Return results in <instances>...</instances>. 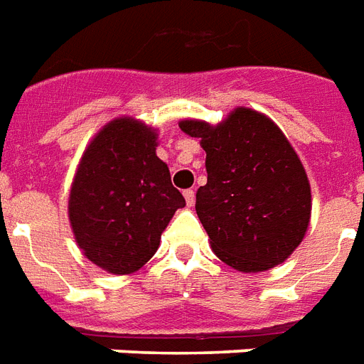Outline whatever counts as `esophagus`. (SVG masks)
<instances>
[{"label":"esophagus","mask_w":364,"mask_h":364,"mask_svg":"<svg viewBox=\"0 0 364 364\" xmlns=\"http://www.w3.org/2000/svg\"><path fill=\"white\" fill-rule=\"evenodd\" d=\"M183 196H185V200H187V205H188V208H193V205H194V200H196V196H194V191H193V188H187V191L183 193Z\"/></svg>","instance_id":"34e87169"}]
</instances>
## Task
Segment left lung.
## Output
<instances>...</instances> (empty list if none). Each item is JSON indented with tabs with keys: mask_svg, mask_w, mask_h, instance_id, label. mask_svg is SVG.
Returning <instances> with one entry per match:
<instances>
[{
	"mask_svg": "<svg viewBox=\"0 0 364 364\" xmlns=\"http://www.w3.org/2000/svg\"><path fill=\"white\" fill-rule=\"evenodd\" d=\"M179 128L205 151L196 213L217 257L240 272L283 262L304 238L311 211L310 183L283 132L245 107L219 126L183 121Z\"/></svg>",
	"mask_w": 364,
	"mask_h": 364,
	"instance_id": "obj_1",
	"label": "left lung"
}]
</instances>
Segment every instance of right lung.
<instances>
[{
	"label": "right lung",
	"instance_id": "obj_1",
	"mask_svg": "<svg viewBox=\"0 0 364 364\" xmlns=\"http://www.w3.org/2000/svg\"><path fill=\"white\" fill-rule=\"evenodd\" d=\"M183 194L156 156V134L134 119L109 122L85 151L70 194V221L82 253L111 274L139 270Z\"/></svg>",
	"mask_w": 364,
	"mask_h": 364
}]
</instances>
